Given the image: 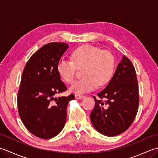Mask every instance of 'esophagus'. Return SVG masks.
Returning a JSON list of instances; mask_svg holds the SVG:
<instances>
[{"label": "esophagus", "mask_w": 158, "mask_h": 158, "mask_svg": "<svg viewBox=\"0 0 158 158\" xmlns=\"http://www.w3.org/2000/svg\"><path fill=\"white\" fill-rule=\"evenodd\" d=\"M85 97L84 95H81V94H75V98L77 99H81Z\"/></svg>", "instance_id": "esophagus-1"}]
</instances>
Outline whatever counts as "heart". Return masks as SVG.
Here are the masks:
<instances>
[{
	"label": "heart",
	"instance_id": "obj_1",
	"mask_svg": "<svg viewBox=\"0 0 158 158\" xmlns=\"http://www.w3.org/2000/svg\"><path fill=\"white\" fill-rule=\"evenodd\" d=\"M73 60L61 58L57 69L60 77L67 83L74 81L76 66L83 69L84 77L73 83L71 91L77 93L91 92L97 86L106 84L113 75L115 60L111 53L93 45H84L72 53Z\"/></svg>",
	"mask_w": 158,
	"mask_h": 158
}]
</instances>
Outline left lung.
I'll return each instance as SVG.
<instances>
[{"mask_svg": "<svg viewBox=\"0 0 158 158\" xmlns=\"http://www.w3.org/2000/svg\"><path fill=\"white\" fill-rule=\"evenodd\" d=\"M97 96L100 100L93 96L96 104L90 114L94 127L108 136L125 132L135 120L139 105L136 70L126 56H123L109 84Z\"/></svg>", "mask_w": 158, "mask_h": 158, "instance_id": "obj_1", "label": "left lung"}]
</instances>
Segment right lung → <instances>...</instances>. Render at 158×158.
I'll use <instances>...</instances> for the list:
<instances>
[{
  "label": "right lung",
  "instance_id": "right-lung-1",
  "mask_svg": "<svg viewBox=\"0 0 158 158\" xmlns=\"http://www.w3.org/2000/svg\"><path fill=\"white\" fill-rule=\"evenodd\" d=\"M69 46L49 43L33 54L23 70L18 94V108L23 125L43 139L58 135L66 119V107L75 96L55 97L67 90L57 66Z\"/></svg>",
  "mask_w": 158,
  "mask_h": 158
}]
</instances>
